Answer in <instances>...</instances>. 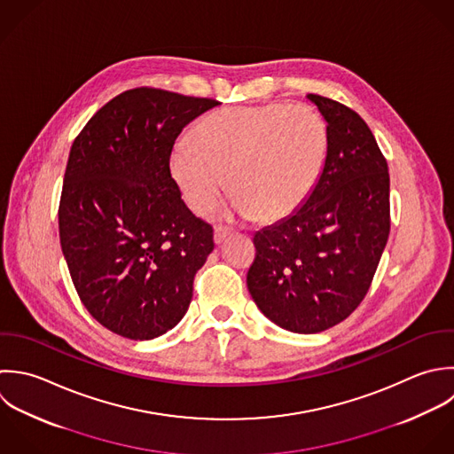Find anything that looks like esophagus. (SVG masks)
<instances>
[{
	"instance_id": "34e87169",
	"label": "esophagus",
	"mask_w": 454,
	"mask_h": 454,
	"mask_svg": "<svg viewBox=\"0 0 454 454\" xmlns=\"http://www.w3.org/2000/svg\"><path fill=\"white\" fill-rule=\"evenodd\" d=\"M231 233V230L228 228V226H215V230H214V240H215V244H221V242H224V239L228 237Z\"/></svg>"
}]
</instances>
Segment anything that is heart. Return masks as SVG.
<instances>
[{"instance_id": "heart-1", "label": "heart", "mask_w": 454, "mask_h": 454, "mask_svg": "<svg viewBox=\"0 0 454 454\" xmlns=\"http://www.w3.org/2000/svg\"><path fill=\"white\" fill-rule=\"evenodd\" d=\"M329 148V123L315 106H235L205 116L192 141L173 146L169 166L196 212L217 203L230 173L239 210L272 223L309 198L325 169Z\"/></svg>"}]
</instances>
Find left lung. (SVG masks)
<instances>
[{"instance_id":"left-lung-1","label":"left lung","mask_w":454,"mask_h":454,"mask_svg":"<svg viewBox=\"0 0 454 454\" xmlns=\"http://www.w3.org/2000/svg\"><path fill=\"white\" fill-rule=\"evenodd\" d=\"M325 116V169L288 219L253 237L247 288L279 327L313 334L350 317L366 297L391 231L387 160L348 106L308 95Z\"/></svg>"}]
</instances>
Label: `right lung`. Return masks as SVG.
<instances>
[{"label":"right lung","instance_id":"obj_1","mask_svg":"<svg viewBox=\"0 0 454 454\" xmlns=\"http://www.w3.org/2000/svg\"><path fill=\"white\" fill-rule=\"evenodd\" d=\"M219 104L132 88L102 106L72 143L59 244L82 306L118 336L153 340L191 304L214 228L182 201L169 157L182 129Z\"/></svg>","mask_w":454,"mask_h":454}]
</instances>
